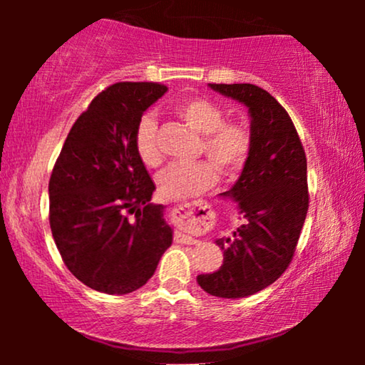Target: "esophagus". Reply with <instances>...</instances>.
Wrapping results in <instances>:
<instances>
[{"instance_id":"34e87169","label":"esophagus","mask_w":365,"mask_h":365,"mask_svg":"<svg viewBox=\"0 0 365 365\" xmlns=\"http://www.w3.org/2000/svg\"><path fill=\"white\" fill-rule=\"evenodd\" d=\"M196 206H199V202H192V204H181V206H178V211L182 212V214H192L194 209ZM176 241L181 242V244H197V239H194L192 236H189V234H184L182 231H178L176 232Z\"/></svg>"}]
</instances>
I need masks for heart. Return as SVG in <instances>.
I'll return each mask as SVG.
<instances>
[{
  "label": "heart",
  "instance_id": "obj_1",
  "mask_svg": "<svg viewBox=\"0 0 365 365\" xmlns=\"http://www.w3.org/2000/svg\"><path fill=\"white\" fill-rule=\"evenodd\" d=\"M173 111L194 131L202 134L201 153L224 176H236L246 166L252 146L251 133L241 123L224 121V111L217 104L202 98H189L174 104ZM134 146L143 164L153 168L161 163L158 121L153 113L139 119ZM216 178V169L206 161L173 164L158 176V192L168 201H181L211 189Z\"/></svg>",
  "mask_w": 365,
  "mask_h": 365
}]
</instances>
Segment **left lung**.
Returning <instances> with one entry per match:
<instances>
[{"label":"left lung","instance_id":"1","mask_svg":"<svg viewBox=\"0 0 365 365\" xmlns=\"http://www.w3.org/2000/svg\"><path fill=\"white\" fill-rule=\"evenodd\" d=\"M247 108L251 154L222 197L236 202L244 224L232 237L216 239L222 266L199 274L211 296L241 299L277 281L292 261L309 207L307 161L296 128L281 104L256 84H209Z\"/></svg>","mask_w":365,"mask_h":365}]
</instances>
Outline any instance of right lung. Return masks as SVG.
Masks as SVG:
<instances>
[{"label":"right lung","instance_id":"add662e5","mask_svg":"<svg viewBox=\"0 0 365 365\" xmlns=\"http://www.w3.org/2000/svg\"><path fill=\"white\" fill-rule=\"evenodd\" d=\"M158 83H116L73 124L49 179V226L64 264L88 287L129 294L143 287L173 244L156 186L134 134L164 96Z\"/></svg>","mask_w":365,"mask_h":365}]
</instances>
